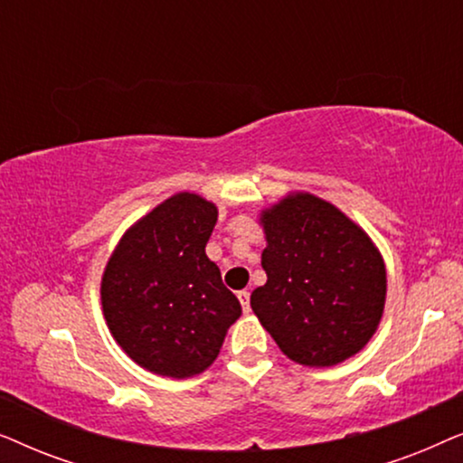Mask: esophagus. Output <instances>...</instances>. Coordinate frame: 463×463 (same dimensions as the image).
I'll use <instances>...</instances> for the list:
<instances>
[{"label": "esophagus", "mask_w": 463, "mask_h": 463, "mask_svg": "<svg viewBox=\"0 0 463 463\" xmlns=\"http://www.w3.org/2000/svg\"><path fill=\"white\" fill-rule=\"evenodd\" d=\"M238 299H240V303H242L244 314H249L250 312V293H249V290H240Z\"/></svg>", "instance_id": "esophagus-1"}]
</instances>
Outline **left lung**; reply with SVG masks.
<instances>
[{
	"label": "left lung",
	"mask_w": 463,
	"mask_h": 463,
	"mask_svg": "<svg viewBox=\"0 0 463 463\" xmlns=\"http://www.w3.org/2000/svg\"><path fill=\"white\" fill-rule=\"evenodd\" d=\"M268 282L250 307L278 347L307 366L344 363L377 331L385 265L369 236L328 202L284 198L261 217Z\"/></svg>",
	"instance_id": "1"
}]
</instances>
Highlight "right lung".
<instances>
[{
    "instance_id": "1",
    "label": "right lung",
    "mask_w": 463,
    "mask_h": 463,
    "mask_svg": "<svg viewBox=\"0 0 463 463\" xmlns=\"http://www.w3.org/2000/svg\"><path fill=\"white\" fill-rule=\"evenodd\" d=\"M214 223L217 206L176 194L132 225L107 263V326L137 364L157 375L192 377L211 366L242 314L206 257Z\"/></svg>"
}]
</instances>
